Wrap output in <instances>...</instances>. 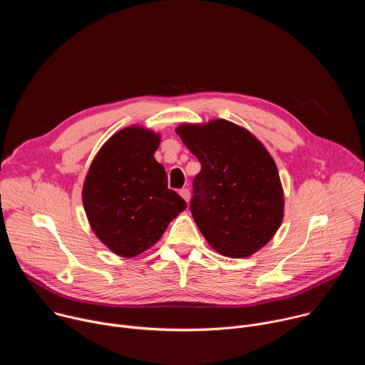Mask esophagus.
Instances as JSON below:
<instances>
[{"label":"esophagus","instance_id":"1","mask_svg":"<svg viewBox=\"0 0 365 365\" xmlns=\"http://www.w3.org/2000/svg\"><path fill=\"white\" fill-rule=\"evenodd\" d=\"M179 193H180V196L186 200V202H189V197H190V192H189V189L187 187H183V189H180L179 190Z\"/></svg>","mask_w":365,"mask_h":365}]
</instances>
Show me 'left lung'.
<instances>
[{
	"label": "left lung",
	"instance_id": "1",
	"mask_svg": "<svg viewBox=\"0 0 365 365\" xmlns=\"http://www.w3.org/2000/svg\"><path fill=\"white\" fill-rule=\"evenodd\" d=\"M176 133L196 155L192 217L217 251L248 257L264 247L283 220V189L274 160L247 130L214 120Z\"/></svg>",
	"mask_w": 365,
	"mask_h": 365
}]
</instances>
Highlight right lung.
I'll return each instance as SVG.
<instances>
[{
	"label": "right lung",
	"mask_w": 365,
	"mask_h": 365,
	"mask_svg": "<svg viewBox=\"0 0 365 365\" xmlns=\"http://www.w3.org/2000/svg\"><path fill=\"white\" fill-rule=\"evenodd\" d=\"M159 143L148 130L124 128L102 145L85 179L82 200L89 224L121 257H134L158 242L186 207L154 159Z\"/></svg>",
	"instance_id": "add662e5"
}]
</instances>
